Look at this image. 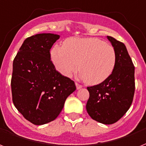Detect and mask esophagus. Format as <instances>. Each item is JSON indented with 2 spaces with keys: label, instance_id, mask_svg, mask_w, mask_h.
Wrapping results in <instances>:
<instances>
[{
  "label": "esophagus",
  "instance_id": "esophagus-1",
  "mask_svg": "<svg viewBox=\"0 0 146 146\" xmlns=\"http://www.w3.org/2000/svg\"><path fill=\"white\" fill-rule=\"evenodd\" d=\"M75 85H76L77 90H80V89H81V88H82V87H83L82 85H80V84H78V83H75Z\"/></svg>",
  "mask_w": 146,
  "mask_h": 146
}]
</instances>
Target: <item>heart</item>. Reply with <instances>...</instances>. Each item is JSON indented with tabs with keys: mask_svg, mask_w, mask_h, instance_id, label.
Segmentation results:
<instances>
[{
	"mask_svg": "<svg viewBox=\"0 0 146 146\" xmlns=\"http://www.w3.org/2000/svg\"><path fill=\"white\" fill-rule=\"evenodd\" d=\"M51 59L56 69L71 77L78 69L89 84L103 82L115 69L117 56L112 46L96 38H72L64 45H55Z\"/></svg>",
	"mask_w": 146,
	"mask_h": 146,
	"instance_id": "1",
	"label": "heart"
}]
</instances>
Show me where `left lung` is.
Returning <instances> with one entry per match:
<instances>
[{"mask_svg": "<svg viewBox=\"0 0 146 146\" xmlns=\"http://www.w3.org/2000/svg\"><path fill=\"white\" fill-rule=\"evenodd\" d=\"M115 49L117 61L110 76L100 84L87 87V113L103 124L117 122L130 108L135 91V67L125 45L107 36Z\"/></svg>", "mask_w": 146, "mask_h": 146, "instance_id": "1", "label": "left lung"}]
</instances>
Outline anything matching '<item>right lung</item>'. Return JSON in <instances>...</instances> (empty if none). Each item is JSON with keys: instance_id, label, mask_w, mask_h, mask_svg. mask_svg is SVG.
<instances>
[{"instance_id": "add662e5", "label": "right lung", "mask_w": 146, "mask_h": 146, "mask_svg": "<svg viewBox=\"0 0 146 146\" xmlns=\"http://www.w3.org/2000/svg\"><path fill=\"white\" fill-rule=\"evenodd\" d=\"M59 35L37 34L26 38L13 63V102L25 119L43 125L58 117L66 99L76 90L50 60V49Z\"/></svg>"}]
</instances>
